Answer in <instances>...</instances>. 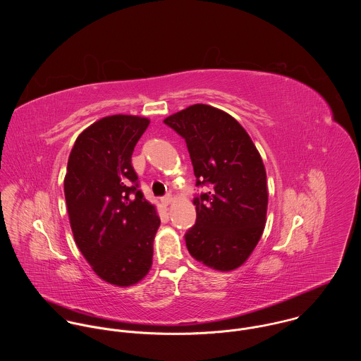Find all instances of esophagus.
<instances>
[{
	"label": "esophagus",
	"mask_w": 361,
	"mask_h": 361,
	"mask_svg": "<svg viewBox=\"0 0 361 361\" xmlns=\"http://www.w3.org/2000/svg\"><path fill=\"white\" fill-rule=\"evenodd\" d=\"M161 203H162L164 206H168V204H171V203H172V196H171V195H166V196L161 197Z\"/></svg>",
	"instance_id": "34e87169"
}]
</instances>
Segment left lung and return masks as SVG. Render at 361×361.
<instances>
[{"label": "left lung", "instance_id": "left-lung-1", "mask_svg": "<svg viewBox=\"0 0 361 361\" xmlns=\"http://www.w3.org/2000/svg\"><path fill=\"white\" fill-rule=\"evenodd\" d=\"M186 142L195 169L196 224L186 232L192 257L218 271L240 267L265 226L267 173L243 126L229 114L195 104L164 121Z\"/></svg>", "mask_w": 361, "mask_h": 361}]
</instances>
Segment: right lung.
<instances>
[{
  "instance_id": "1",
  "label": "right lung",
  "mask_w": 361,
  "mask_h": 361,
  "mask_svg": "<svg viewBox=\"0 0 361 361\" xmlns=\"http://www.w3.org/2000/svg\"><path fill=\"white\" fill-rule=\"evenodd\" d=\"M150 121L111 115L76 139L69 154L63 192L75 242L93 271L108 283L130 286L153 264L161 224L132 166L136 143Z\"/></svg>"
}]
</instances>
